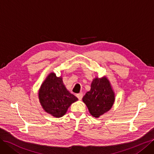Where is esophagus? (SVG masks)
<instances>
[{
	"label": "esophagus",
	"mask_w": 154,
	"mask_h": 154,
	"mask_svg": "<svg viewBox=\"0 0 154 154\" xmlns=\"http://www.w3.org/2000/svg\"><path fill=\"white\" fill-rule=\"evenodd\" d=\"M76 96L78 98L79 100H81L82 98V97H83V94H82V93H79V94H77Z\"/></svg>",
	"instance_id": "obj_1"
}]
</instances>
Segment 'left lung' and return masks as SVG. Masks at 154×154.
<instances>
[{
	"instance_id": "obj_1",
	"label": "left lung",
	"mask_w": 154,
	"mask_h": 154,
	"mask_svg": "<svg viewBox=\"0 0 154 154\" xmlns=\"http://www.w3.org/2000/svg\"><path fill=\"white\" fill-rule=\"evenodd\" d=\"M82 100L94 117H99L109 111L115 100L114 93L109 80L106 77L94 79L91 90L84 95Z\"/></svg>"
}]
</instances>
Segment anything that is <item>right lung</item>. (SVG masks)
Here are the masks:
<instances>
[{"mask_svg":"<svg viewBox=\"0 0 154 154\" xmlns=\"http://www.w3.org/2000/svg\"><path fill=\"white\" fill-rule=\"evenodd\" d=\"M38 98L44 110L56 117L65 114L68 107L78 99L63 85L61 77L51 73L39 90Z\"/></svg>","mask_w":154,"mask_h":154,"instance_id":"add662e5","label":"right lung"}]
</instances>
